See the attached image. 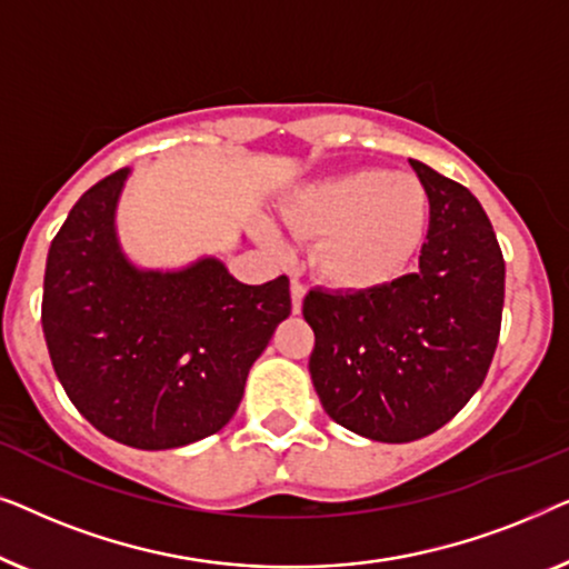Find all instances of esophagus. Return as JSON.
Returning <instances> with one entry per match:
<instances>
[{
    "instance_id": "esophagus-1",
    "label": "esophagus",
    "mask_w": 569,
    "mask_h": 569,
    "mask_svg": "<svg viewBox=\"0 0 569 569\" xmlns=\"http://www.w3.org/2000/svg\"><path fill=\"white\" fill-rule=\"evenodd\" d=\"M290 295H292V313H300V310H302V298H306V287H302V282H298V279H292Z\"/></svg>"
}]
</instances>
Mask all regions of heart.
<instances>
[{
	"mask_svg": "<svg viewBox=\"0 0 569 569\" xmlns=\"http://www.w3.org/2000/svg\"><path fill=\"white\" fill-rule=\"evenodd\" d=\"M287 222L323 236L316 261L331 284L372 292L407 274L430 224V197L409 173L352 170L302 189Z\"/></svg>",
	"mask_w": 569,
	"mask_h": 569,
	"instance_id": "b5f03b06",
	"label": "heart"
}]
</instances>
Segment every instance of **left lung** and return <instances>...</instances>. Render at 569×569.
<instances>
[{"label":"left lung","mask_w":569,"mask_h":569,"mask_svg":"<svg viewBox=\"0 0 569 569\" xmlns=\"http://www.w3.org/2000/svg\"><path fill=\"white\" fill-rule=\"evenodd\" d=\"M430 197L419 269L372 292L310 290V378L326 415L362 438L440 430L485 383L500 339L505 259L466 186L409 160Z\"/></svg>","instance_id":"1"}]
</instances>
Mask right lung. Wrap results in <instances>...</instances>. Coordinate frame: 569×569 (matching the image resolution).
Masks as SVG:
<instances>
[{
	"mask_svg": "<svg viewBox=\"0 0 569 569\" xmlns=\"http://www.w3.org/2000/svg\"><path fill=\"white\" fill-rule=\"evenodd\" d=\"M129 168L84 191L51 240L41 323L69 401L123 446L168 450L220 432L251 365L290 316V279L243 284L214 256L139 269L116 232Z\"/></svg>",
	"mask_w": 569,
	"mask_h": 569,
	"instance_id": "add662e5",
	"label": "right lung"
}]
</instances>
